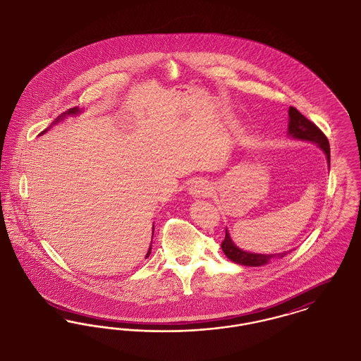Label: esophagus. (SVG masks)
<instances>
[{
	"label": "esophagus",
	"mask_w": 361,
	"mask_h": 361,
	"mask_svg": "<svg viewBox=\"0 0 361 361\" xmlns=\"http://www.w3.org/2000/svg\"><path fill=\"white\" fill-rule=\"evenodd\" d=\"M212 194V185L203 178H197L190 187V195L194 197H204Z\"/></svg>",
	"instance_id": "1"
}]
</instances>
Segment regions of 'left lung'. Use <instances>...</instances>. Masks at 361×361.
Returning <instances> with one entry per match:
<instances>
[{"mask_svg":"<svg viewBox=\"0 0 361 361\" xmlns=\"http://www.w3.org/2000/svg\"><path fill=\"white\" fill-rule=\"evenodd\" d=\"M288 136L293 139L304 140L317 144L326 154L330 165V144L326 135L307 118H305L295 107L288 109ZM221 249L225 255L240 265L246 267H261L268 264L272 258H283L287 252L280 254H255L239 249L231 239L228 231L225 229V239L222 240Z\"/></svg>","mask_w":361,"mask_h":361,"instance_id":"1","label":"left lung"}]
</instances>
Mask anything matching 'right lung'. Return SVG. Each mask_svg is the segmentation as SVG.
I'll return each mask as SVG.
<instances>
[{
    "label": "right lung",
    "instance_id": "add662e5",
    "mask_svg": "<svg viewBox=\"0 0 361 361\" xmlns=\"http://www.w3.org/2000/svg\"><path fill=\"white\" fill-rule=\"evenodd\" d=\"M81 112V110L78 109V107H74V109H70L68 111L63 112L60 116H57L56 118L55 122L54 123H57V122H60V121H63L67 115H77V114H80ZM47 130H44L41 135H44ZM152 236H154V228H152ZM149 254H151V246H149V249H148V252H147V257H149Z\"/></svg>",
    "mask_w": 361,
    "mask_h": 361
}]
</instances>
